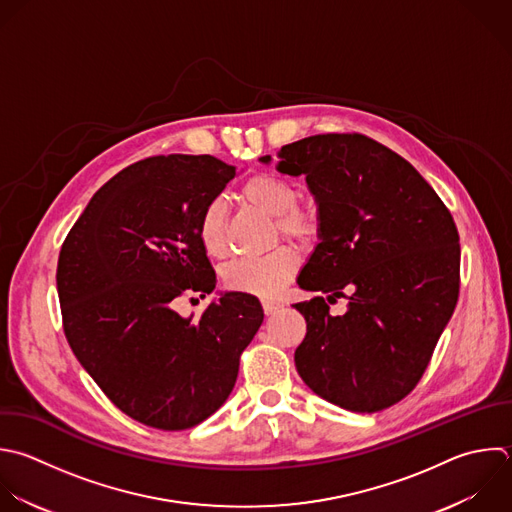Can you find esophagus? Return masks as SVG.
I'll return each mask as SVG.
<instances>
[{"mask_svg":"<svg viewBox=\"0 0 512 512\" xmlns=\"http://www.w3.org/2000/svg\"><path fill=\"white\" fill-rule=\"evenodd\" d=\"M262 308H264V314H266V316H272V314H276V312L282 308V302L272 300V298H264V300H262Z\"/></svg>","mask_w":512,"mask_h":512,"instance_id":"obj_1","label":"esophagus"}]
</instances>
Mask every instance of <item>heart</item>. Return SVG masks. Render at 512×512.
I'll use <instances>...</instances> for the list:
<instances>
[{
  "mask_svg": "<svg viewBox=\"0 0 512 512\" xmlns=\"http://www.w3.org/2000/svg\"><path fill=\"white\" fill-rule=\"evenodd\" d=\"M242 200L274 216L276 236L292 238L300 244H310L318 240L322 232L320 212L302 204L300 188L270 172L252 174L240 188ZM198 238L204 250L214 258H226L228 244V208L224 198H214L206 204L198 218ZM300 256L294 246L282 244L260 258H240L228 264L222 272L226 288L234 292H244L252 296H274L278 294L298 272Z\"/></svg>",
  "mask_w": 512,
  "mask_h": 512,
  "instance_id": "obj_1",
  "label": "heart"
}]
</instances>
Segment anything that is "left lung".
<instances>
[{
	"label": "left lung",
	"mask_w": 512,
	"mask_h": 512,
	"mask_svg": "<svg viewBox=\"0 0 512 512\" xmlns=\"http://www.w3.org/2000/svg\"><path fill=\"white\" fill-rule=\"evenodd\" d=\"M280 158V172L306 176L322 218L298 284L349 300L342 317L322 296L294 304L306 320L296 370L324 400L380 412L420 382L454 312L456 224L412 164L364 134L310 136Z\"/></svg>",
	"instance_id": "1"
}]
</instances>
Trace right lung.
Here are the masks:
<instances>
[{
    "label": "right lung",
    "instance_id": "add662e5",
    "mask_svg": "<svg viewBox=\"0 0 512 512\" xmlns=\"http://www.w3.org/2000/svg\"><path fill=\"white\" fill-rule=\"evenodd\" d=\"M234 176L236 166L210 154L140 160L94 194L62 244L68 344L102 392L146 426L186 430L214 414L264 320L244 292H226L196 320L174 308L216 288L198 218Z\"/></svg>",
    "mask_w": 512,
    "mask_h": 512
}]
</instances>
